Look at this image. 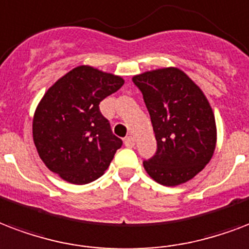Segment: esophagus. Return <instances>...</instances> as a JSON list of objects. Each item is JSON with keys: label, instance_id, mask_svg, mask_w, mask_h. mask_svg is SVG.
Segmentation results:
<instances>
[{"label": "esophagus", "instance_id": "1", "mask_svg": "<svg viewBox=\"0 0 249 249\" xmlns=\"http://www.w3.org/2000/svg\"><path fill=\"white\" fill-rule=\"evenodd\" d=\"M124 145L126 146V147H134V145H136V140H134L132 136H128V137L124 140Z\"/></svg>", "mask_w": 249, "mask_h": 249}]
</instances>
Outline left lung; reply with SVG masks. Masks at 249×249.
Wrapping results in <instances>:
<instances>
[{"mask_svg": "<svg viewBox=\"0 0 249 249\" xmlns=\"http://www.w3.org/2000/svg\"><path fill=\"white\" fill-rule=\"evenodd\" d=\"M141 90L157 140V153L143 162L157 183L175 187L204 170L217 143L213 109L200 87L178 68L133 77Z\"/></svg>", "mask_w": 249, "mask_h": 249, "instance_id": "obj_1", "label": "left lung"}]
</instances>
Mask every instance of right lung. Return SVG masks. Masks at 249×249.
I'll return each instance as SVG.
<instances>
[{
	"label": "right lung",
	"instance_id": "obj_1",
	"mask_svg": "<svg viewBox=\"0 0 249 249\" xmlns=\"http://www.w3.org/2000/svg\"><path fill=\"white\" fill-rule=\"evenodd\" d=\"M124 85L120 75L81 65L49 87L36 107L32 137L48 170L71 184L103 175L123 141L99 103Z\"/></svg>",
	"mask_w": 249,
	"mask_h": 249
}]
</instances>
